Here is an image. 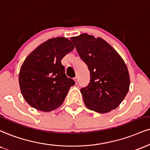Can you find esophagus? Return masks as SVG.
Here are the masks:
<instances>
[{
	"mask_svg": "<svg viewBox=\"0 0 150 150\" xmlns=\"http://www.w3.org/2000/svg\"><path fill=\"white\" fill-rule=\"evenodd\" d=\"M74 81H75V84H78V78H77V77H75V78H74Z\"/></svg>",
	"mask_w": 150,
	"mask_h": 150,
	"instance_id": "1",
	"label": "esophagus"
}]
</instances>
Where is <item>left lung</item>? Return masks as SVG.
Listing matches in <instances>:
<instances>
[{
	"label": "left lung",
	"mask_w": 150,
	"mask_h": 150,
	"mask_svg": "<svg viewBox=\"0 0 150 150\" xmlns=\"http://www.w3.org/2000/svg\"><path fill=\"white\" fill-rule=\"evenodd\" d=\"M70 40L90 71L89 84L80 90L86 107L98 113L117 108L130 86L129 70L123 59L100 37L82 33Z\"/></svg>",
	"instance_id": "1"
}]
</instances>
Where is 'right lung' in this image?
<instances>
[{"label": "right lung", "instance_id": "add662e5", "mask_svg": "<svg viewBox=\"0 0 150 150\" xmlns=\"http://www.w3.org/2000/svg\"><path fill=\"white\" fill-rule=\"evenodd\" d=\"M75 46L64 37L49 39L26 58L19 75L21 93L29 105L50 112L62 105L75 82L68 78L61 59Z\"/></svg>", "mask_w": 150, "mask_h": 150}]
</instances>
